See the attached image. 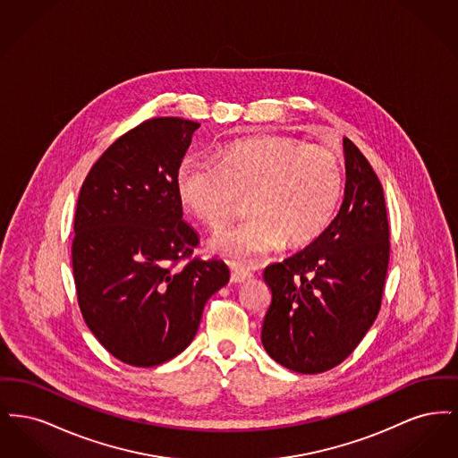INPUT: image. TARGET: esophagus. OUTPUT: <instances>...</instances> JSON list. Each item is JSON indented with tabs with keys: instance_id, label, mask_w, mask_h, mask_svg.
I'll use <instances>...</instances> for the list:
<instances>
[{
	"instance_id": "obj_1",
	"label": "esophagus",
	"mask_w": 458,
	"mask_h": 458,
	"mask_svg": "<svg viewBox=\"0 0 458 458\" xmlns=\"http://www.w3.org/2000/svg\"><path fill=\"white\" fill-rule=\"evenodd\" d=\"M252 276V273H250V269H247V267H239V266H233L232 267V282L233 284H242L243 280H247V278H250Z\"/></svg>"
}]
</instances>
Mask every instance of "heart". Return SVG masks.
<instances>
[{"label":"heart","instance_id":"b5f03b06","mask_svg":"<svg viewBox=\"0 0 458 458\" xmlns=\"http://www.w3.org/2000/svg\"><path fill=\"white\" fill-rule=\"evenodd\" d=\"M174 185L183 208L215 232L249 200L254 216L218 235L213 247L232 261H252L284 243L299 249L323 235L342 197L344 165L325 146L261 137L228 144L218 165L183 157Z\"/></svg>","mask_w":458,"mask_h":458}]
</instances>
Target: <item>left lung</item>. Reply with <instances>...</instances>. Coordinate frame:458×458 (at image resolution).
<instances>
[{
    "label": "left lung",
    "instance_id": "obj_1",
    "mask_svg": "<svg viewBox=\"0 0 458 458\" xmlns=\"http://www.w3.org/2000/svg\"><path fill=\"white\" fill-rule=\"evenodd\" d=\"M345 197L338 215L304 250L269 264L264 282V350L284 368L319 374L342 364L366 336L383 301L390 262L385 194L366 156L344 140Z\"/></svg>",
    "mask_w": 458,
    "mask_h": 458
}]
</instances>
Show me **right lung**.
<instances>
[{
    "label": "right lung",
    "instance_id": "obj_1",
    "mask_svg": "<svg viewBox=\"0 0 458 458\" xmlns=\"http://www.w3.org/2000/svg\"><path fill=\"white\" fill-rule=\"evenodd\" d=\"M200 125L156 116L118 137L81 187L72 240L77 302L98 342L135 368L189 347L208 299L230 278L221 259L192 256L174 178Z\"/></svg>",
    "mask_w": 458,
    "mask_h": 458
}]
</instances>
